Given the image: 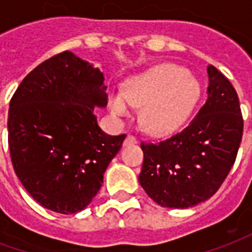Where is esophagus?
Instances as JSON below:
<instances>
[{
	"instance_id": "34e87169",
	"label": "esophagus",
	"mask_w": 252,
	"mask_h": 252,
	"mask_svg": "<svg viewBox=\"0 0 252 252\" xmlns=\"http://www.w3.org/2000/svg\"><path fill=\"white\" fill-rule=\"evenodd\" d=\"M137 140L136 137L131 136V135H128V136L126 137V140H124V146H133V144H136Z\"/></svg>"
}]
</instances>
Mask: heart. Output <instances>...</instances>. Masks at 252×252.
Segmentation results:
<instances>
[{
  "instance_id": "b5f03b06",
  "label": "heart",
  "mask_w": 252,
  "mask_h": 252,
  "mask_svg": "<svg viewBox=\"0 0 252 252\" xmlns=\"http://www.w3.org/2000/svg\"><path fill=\"white\" fill-rule=\"evenodd\" d=\"M200 97L197 79L182 67L160 64L128 79L123 93H112L108 99L113 119L131 115L132 108H142L139 121L153 136H164L177 131Z\"/></svg>"
}]
</instances>
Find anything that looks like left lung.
<instances>
[{"instance_id":"8db88e82","label":"left lung","mask_w":252,"mask_h":252,"mask_svg":"<svg viewBox=\"0 0 252 252\" xmlns=\"http://www.w3.org/2000/svg\"><path fill=\"white\" fill-rule=\"evenodd\" d=\"M208 99L185 129L167 140L142 143L139 182L163 208L186 209L204 202L221 186L235 163L243 117L235 89L212 64Z\"/></svg>"}]
</instances>
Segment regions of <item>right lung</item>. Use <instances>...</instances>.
<instances>
[{"mask_svg": "<svg viewBox=\"0 0 252 252\" xmlns=\"http://www.w3.org/2000/svg\"><path fill=\"white\" fill-rule=\"evenodd\" d=\"M104 74L64 51L33 68L9 104L8 142L16 175L46 209L70 215L93 201L126 135L99 128L108 104Z\"/></svg>", "mask_w": 252, "mask_h": 252, "instance_id": "add662e5", "label": "right lung"}]
</instances>
